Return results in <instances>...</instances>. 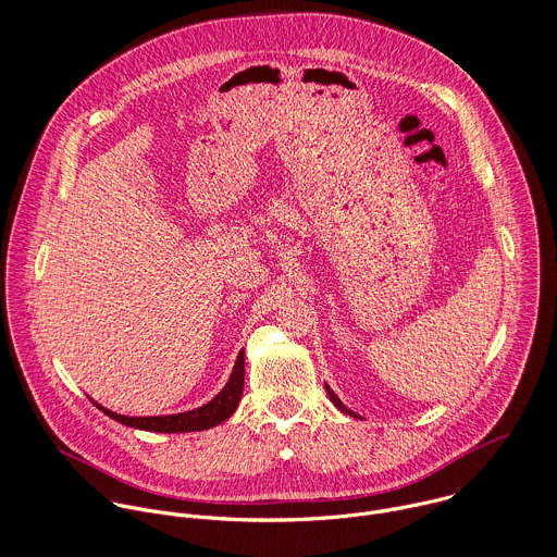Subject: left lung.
Wrapping results in <instances>:
<instances>
[{
    "label": "left lung",
    "instance_id": "obj_1",
    "mask_svg": "<svg viewBox=\"0 0 557 557\" xmlns=\"http://www.w3.org/2000/svg\"><path fill=\"white\" fill-rule=\"evenodd\" d=\"M325 393H327V397H330V400H332V403H334V405H336V407H338V409H341L343 413H349V416H354V418H360L358 413H354L351 409H347V407H345V405L341 403V398L336 397V395H334V393L330 391V386H327V384H325Z\"/></svg>",
    "mask_w": 557,
    "mask_h": 557
}]
</instances>
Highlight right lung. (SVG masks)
Returning a JSON list of instances; mask_svg holds the SVG:
<instances>
[{
	"label": "right lung",
	"instance_id": "right-lung-1",
	"mask_svg": "<svg viewBox=\"0 0 557 557\" xmlns=\"http://www.w3.org/2000/svg\"><path fill=\"white\" fill-rule=\"evenodd\" d=\"M244 391V351H239L236 367L232 371L230 382L225 384V388L212 398L210 403L190 409V411H182V413H169V416H122L115 413L102 405H98L96 400H91L104 416L133 426V429H141V431H157V433H190V431H206L212 429L221 422H225L238 407L239 397Z\"/></svg>",
	"mask_w": 557,
	"mask_h": 557
}]
</instances>
